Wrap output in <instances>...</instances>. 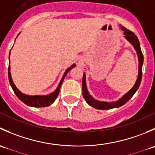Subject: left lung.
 Listing matches in <instances>:
<instances>
[{"label":"left lung","mask_w":155,"mask_h":155,"mask_svg":"<svg viewBox=\"0 0 155 155\" xmlns=\"http://www.w3.org/2000/svg\"><path fill=\"white\" fill-rule=\"evenodd\" d=\"M121 30L124 31V37L133 45L135 50L137 51V56H138L139 60V71H138V77H137V81H136L135 85L134 87L126 93L124 96L121 98H120L118 101H115V102H103V101H99L95 100L94 98L92 97L88 93L86 86V80H85V74H83V78H82V94H83V97L85 98V101L88 105L91 107L95 108L97 109H113V108H118L123 106L135 94V92L138 90L139 87H140V83H141L142 80V76H143V54L140 48V41H139L138 38L137 36L130 31V30L125 28L124 27H121Z\"/></svg>","instance_id":"8db88e82"}]
</instances>
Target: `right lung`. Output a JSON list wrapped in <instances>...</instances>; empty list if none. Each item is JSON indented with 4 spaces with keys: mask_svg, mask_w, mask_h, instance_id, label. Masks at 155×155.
Returning <instances> with one entry per match:
<instances>
[{
    "mask_svg": "<svg viewBox=\"0 0 155 155\" xmlns=\"http://www.w3.org/2000/svg\"><path fill=\"white\" fill-rule=\"evenodd\" d=\"M74 67H76V64H73L70 68L67 69L64 74L63 77H62L60 83H59L58 86V87L55 89V91H54V92H52V93H51L50 94H48V95H34V96H31V95H27L21 93V92L17 88L16 86L15 85V84L13 83V81H12V76H11V73H10V64H9V68H8L9 82H10V84L11 87H12V90H13L14 93L15 94L17 97H18L21 102H23L24 104H25L26 105L29 106V107H48V106L51 105V104H52V103H54V101H55L57 97L58 96L59 92H60L61 86L62 82H63L65 76H66V75L68 74V72L70 71L71 69L74 68Z\"/></svg>",
    "mask_w": 155,
    "mask_h": 155,
    "instance_id": "add662e5",
    "label": "right lung"
}]
</instances>
